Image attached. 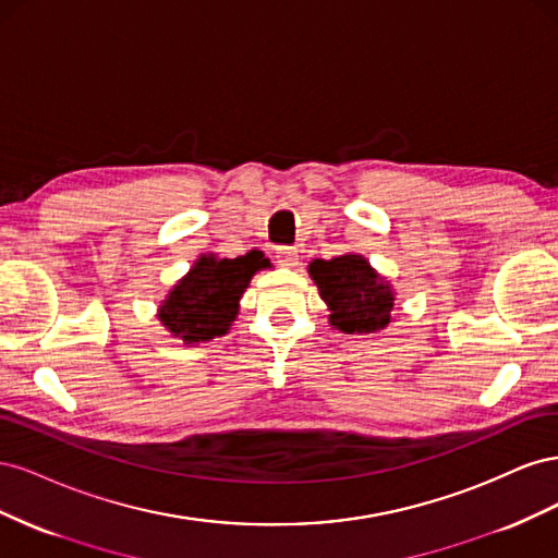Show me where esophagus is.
<instances>
[{
    "instance_id": "1",
    "label": "esophagus",
    "mask_w": 558,
    "mask_h": 558,
    "mask_svg": "<svg viewBox=\"0 0 558 558\" xmlns=\"http://www.w3.org/2000/svg\"><path fill=\"white\" fill-rule=\"evenodd\" d=\"M275 253H277V263H279L281 267H295L298 260H300L298 251L291 248V246H279Z\"/></svg>"
}]
</instances>
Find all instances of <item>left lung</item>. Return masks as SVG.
<instances>
[{
    "label": "left lung",
    "mask_w": 558,
    "mask_h": 558,
    "mask_svg": "<svg viewBox=\"0 0 558 558\" xmlns=\"http://www.w3.org/2000/svg\"><path fill=\"white\" fill-rule=\"evenodd\" d=\"M310 277L330 310V326L347 335L377 332L391 324L393 289L359 253L312 260Z\"/></svg>",
    "instance_id": "1"
}]
</instances>
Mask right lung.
I'll list each match as a JSON object with an SVG mask.
<instances>
[{
  "label": "right lung",
  "mask_w": 558,
  "mask_h": 558,
  "mask_svg": "<svg viewBox=\"0 0 558 558\" xmlns=\"http://www.w3.org/2000/svg\"><path fill=\"white\" fill-rule=\"evenodd\" d=\"M269 267L260 251H248L238 258H216L202 253L191 272L162 300L158 318L185 344L209 342L230 330L240 312V298L251 277Z\"/></svg>",
  "instance_id": "add662e5"
}]
</instances>
